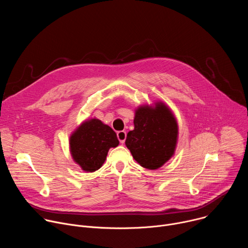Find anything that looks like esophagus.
I'll use <instances>...</instances> for the list:
<instances>
[{
  "label": "esophagus",
  "mask_w": 248,
  "mask_h": 248,
  "mask_svg": "<svg viewBox=\"0 0 248 248\" xmlns=\"http://www.w3.org/2000/svg\"><path fill=\"white\" fill-rule=\"evenodd\" d=\"M117 136H118V138H119V140H120L121 144H124V141H125V138H126V132H125V131H124V130H122V131H118Z\"/></svg>",
  "instance_id": "esophagus-1"
}]
</instances>
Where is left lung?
<instances>
[{"label":"left lung","instance_id":"left-lung-1","mask_svg":"<svg viewBox=\"0 0 248 248\" xmlns=\"http://www.w3.org/2000/svg\"><path fill=\"white\" fill-rule=\"evenodd\" d=\"M134 129L125 139L133 159L147 170H157L173 155L179 124L169 106L162 101L141 105L134 114Z\"/></svg>","mask_w":248,"mask_h":248}]
</instances>
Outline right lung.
<instances>
[{
	"instance_id": "right-lung-1",
	"label": "right lung",
	"mask_w": 248,
	"mask_h": 248,
	"mask_svg": "<svg viewBox=\"0 0 248 248\" xmlns=\"http://www.w3.org/2000/svg\"><path fill=\"white\" fill-rule=\"evenodd\" d=\"M119 143L116 132L93 118L82 122L70 134L69 152L82 170L93 172L103 166L110 148Z\"/></svg>"
}]
</instances>
